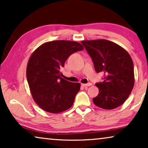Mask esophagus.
I'll use <instances>...</instances> for the list:
<instances>
[{"label":"esophagus","mask_w":148,"mask_h":148,"mask_svg":"<svg viewBox=\"0 0 148 148\" xmlns=\"http://www.w3.org/2000/svg\"><path fill=\"white\" fill-rule=\"evenodd\" d=\"M92 84L91 83H88V84H82V86H84V87H88V86H90Z\"/></svg>","instance_id":"esophagus-1"}]
</instances>
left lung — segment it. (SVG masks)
<instances>
[{
  "label": "left lung",
  "instance_id": "8db88e82",
  "mask_svg": "<svg viewBox=\"0 0 148 148\" xmlns=\"http://www.w3.org/2000/svg\"><path fill=\"white\" fill-rule=\"evenodd\" d=\"M82 43L92 58L96 71L104 73V81L96 84L99 94L93 98L94 104L106 110L120 106L134 86V68L130 55L109 40H84Z\"/></svg>",
  "mask_w": 148,
  "mask_h": 148
}]
</instances>
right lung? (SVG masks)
Segmentation results:
<instances>
[{
  "mask_svg": "<svg viewBox=\"0 0 148 148\" xmlns=\"http://www.w3.org/2000/svg\"><path fill=\"white\" fill-rule=\"evenodd\" d=\"M83 50L77 42L55 40L42 44L30 56L27 80L34 101L44 110L59 113L72 106L80 84L62 78L60 69L71 54Z\"/></svg>",
  "mask_w": 148,
  "mask_h": 148,
  "instance_id": "1",
  "label": "right lung"
}]
</instances>
